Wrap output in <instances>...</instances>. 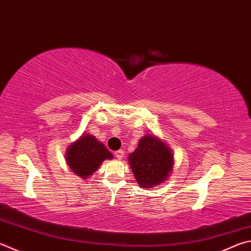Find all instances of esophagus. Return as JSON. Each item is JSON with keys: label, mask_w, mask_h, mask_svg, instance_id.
Masks as SVG:
<instances>
[{"label": "esophagus", "mask_w": 251, "mask_h": 251, "mask_svg": "<svg viewBox=\"0 0 251 251\" xmlns=\"http://www.w3.org/2000/svg\"><path fill=\"white\" fill-rule=\"evenodd\" d=\"M125 152L123 151V150H117V151H115V156L117 159H122L123 157H124Z\"/></svg>", "instance_id": "obj_1"}]
</instances>
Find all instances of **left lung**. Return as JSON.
I'll list each match as a JSON object with an SVG mask.
<instances>
[{
  "label": "left lung",
  "mask_w": 251,
  "mask_h": 251,
  "mask_svg": "<svg viewBox=\"0 0 251 251\" xmlns=\"http://www.w3.org/2000/svg\"><path fill=\"white\" fill-rule=\"evenodd\" d=\"M135 179L140 188L151 189L171 175L173 154L171 148L153 135H145L137 148L128 156Z\"/></svg>",
  "instance_id": "left-lung-1"
}]
</instances>
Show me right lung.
I'll return each instance as SVG.
<instances>
[{
  "label": "right lung",
  "mask_w": 251,
  "mask_h": 251,
  "mask_svg": "<svg viewBox=\"0 0 251 251\" xmlns=\"http://www.w3.org/2000/svg\"><path fill=\"white\" fill-rule=\"evenodd\" d=\"M106 159L113 154L92 135L83 134L67 149L66 161L75 175L82 179L91 177Z\"/></svg>",
  "instance_id": "obj_1"
}]
</instances>
